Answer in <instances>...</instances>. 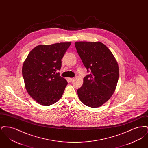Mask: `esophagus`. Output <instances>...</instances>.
Masks as SVG:
<instances>
[{
  "instance_id": "34e87169",
  "label": "esophagus",
  "mask_w": 148,
  "mask_h": 148,
  "mask_svg": "<svg viewBox=\"0 0 148 148\" xmlns=\"http://www.w3.org/2000/svg\"><path fill=\"white\" fill-rule=\"evenodd\" d=\"M68 80H69V81L70 82H71L73 80H74V78H72V77H69V78H68Z\"/></svg>"
}]
</instances>
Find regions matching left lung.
<instances>
[{
  "label": "left lung",
  "mask_w": 148,
  "mask_h": 148,
  "mask_svg": "<svg viewBox=\"0 0 148 148\" xmlns=\"http://www.w3.org/2000/svg\"><path fill=\"white\" fill-rule=\"evenodd\" d=\"M75 46L85 67L90 73L77 89L80 101L96 108L103 105L115 92L119 75V66L113 53L100 42H76Z\"/></svg>",
  "instance_id": "8db88e82"
}]
</instances>
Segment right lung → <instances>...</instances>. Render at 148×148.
Masks as SVG:
<instances>
[{
	"label": "right lung",
	"mask_w": 148,
	"mask_h": 148,
	"mask_svg": "<svg viewBox=\"0 0 148 148\" xmlns=\"http://www.w3.org/2000/svg\"><path fill=\"white\" fill-rule=\"evenodd\" d=\"M71 42L39 45L32 50L24 62L22 74L29 95L40 105L56 103L68 84L59 76L62 59Z\"/></svg>",
	"instance_id": "1"
}]
</instances>
